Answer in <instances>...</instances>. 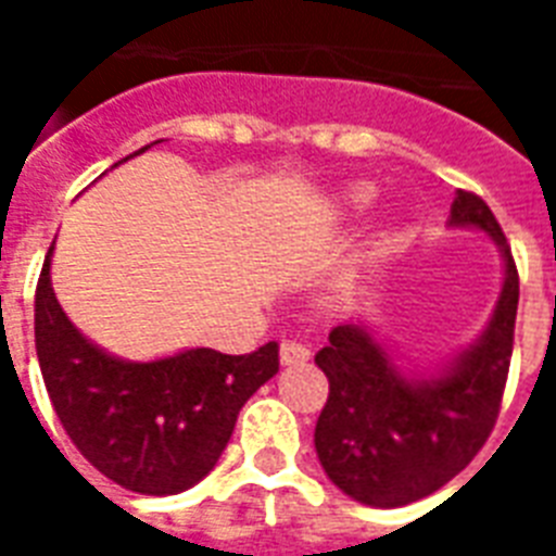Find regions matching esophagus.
Here are the masks:
<instances>
[{"label": "esophagus", "mask_w": 556, "mask_h": 556, "mask_svg": "<svg viewBox=\"0 0 556 556\" xmlns=\"http://www.w3.org/2000/svg\"><path fill=\"white\" fill-rule=\"evenodd\" d=\"M308 357H312V352H308L303 343H296V340H286V343L279 346V364H282V366L305 364Z\"/></svg>", "instance_id": "34e87169"}]
</instances>
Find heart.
Listing matches in <instances>:
<instances>
[{
  "label": "heart",
  "mask_w": 556,
  "mask_h": 556,
  "mask_svg": "<svg viewBox=\"0 0 556 556\" xmlns=\"http://www.w3.org/2000/svg\"><path fill=\"white\" fill-rule=\"evenodd\" d=\"M371 195H375V190H371L369 185H352L340 192V204L346 210H352V213H357V210L369 207Z\"/></svg>",
  "instance_id": "1"
}]
</instances>
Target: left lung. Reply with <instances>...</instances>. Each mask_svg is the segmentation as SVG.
Segmentation results:
<instances>
[{
  "label": "left lung",
  "mask_w": 556,
  "mask_h": 556,
  "mask_svg": "<svg viewBox=\"0 0 556 556\" xmlns=\"http://www.w3.org/2000/svg\"><path fill=\"white\" fill-rule=\"evenodd\" d=\"M450 227L491 236L502 256V291L482 334L435 371L404 369L366 320L331 329L314 357L329 401L314 427L323 470L340 491L371 508H401L430 496L482 450L508 380L519 274L491 207L458 190Z\"/></svg>",
  "instance_id": "1"
}]
</instances>
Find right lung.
<instances>
[{
    "label": "right lung",
    "mask_w": 556,
    "mask_h": 556,
    "mask_svg": "<svg viewBox=\"0 0 556 556\" xmlns=\"http://www.w3.org/2000/svg\"><path fill=\"white\" fill-rule=\"evenodd\" d=\"M51 256L54 244L37 282L34 338L48 397L74 447L143 496L199 484L227 447L244 401L279 371L277 343L253 355L195 346L155 361L117 357L65 317L51 288Z\"/></svg>",
    "instance_id": "1"
}]
</instances>
